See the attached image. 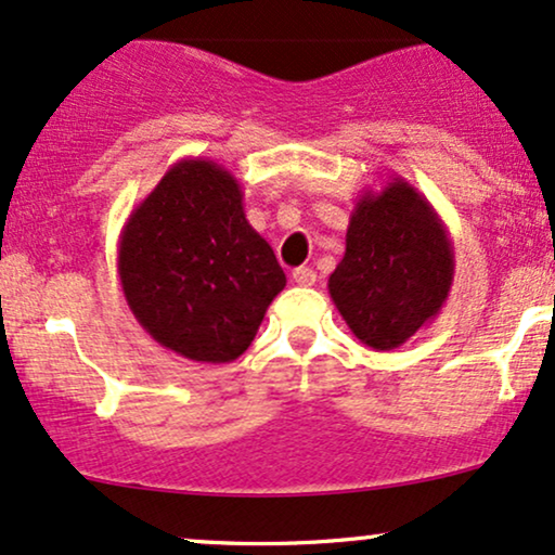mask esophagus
<instances>
[{"label": "esophagus", "mask_w": 555, "mask_h": 555, "mask_svg": "<svg viewBox=\"0 0 555 555\" xmlns=\"http://www.w3.org/2000/svg\"><path fill=\"white\" fill-rule=\"evenodd\" d=\"M292 279L297 286H312L314 282H318V273H314L312 269H307V266H299V269L292 271Z\"/></svg>", "instance_id": "obj_1"}]
</instances>
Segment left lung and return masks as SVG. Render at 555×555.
<instances>
[{
    "label": "left lung",
    "mask_w": 555,
    "mask_h": 555,
    "mask_svg": "<svg viewBox=\"0 0 555 555\" xmlns=\"http://www.w3.org/2000/svg\"><path fill=\"white\" fill-rule=\"evenodd\" d=\"M453 271L446 222L410 181L391 177L356 202L346 254L327 289L356 338L374 350H395L438 318Z\"/></svg>",
    "instance_id": "left-lung-1"
}]
</instances>
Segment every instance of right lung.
I'll list each match as a JSON object with an SVG mask.
<instances>
[{
  "mask_svg": "<svg viewBox=\"0 0 555 555\" xmlns=\"http://www.w3.org/2000/svg\"><path fill=\"white\" fill-rule=\"evenodd\" d=\"M117 273L140 327L199 363H230L254 343L286 276L250 228L225 166L181 158L122 225Z\"/></svg>",
  "mask_w": 555,
  "mask_h": 555,
  "instance_id": "1",
  "label": "right lung"
}]
</instances>
